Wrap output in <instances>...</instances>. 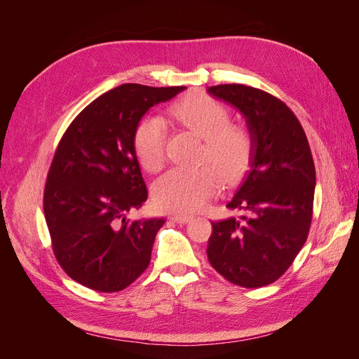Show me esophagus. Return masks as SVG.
<instances>
[{
    "label": "esophagus",
    "mask_w": 359,
    "mask_h": 359,
    "mask_svg": "<svg viewBox=\"0 0 359 359\" xmlns=\"http://www.w3.org/2000/svg\"><path fill=\"white\" fill-rule=\"evenodd\" d=\"M169 219L175 223H189L190 220H193V217L184 215V214H172V215H169Z\"/></svg>",
    "instance_id": "esophagus-1"
}]
</instances>
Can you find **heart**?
Instances as JSON below:
<instances>
[{
	"label": "heart",
	"mask_w": 359,
	"mask_h": 359,
	"mask_svg": "<svg viewBox=\"0 0 359 359\" xmlns=\"http://www.w3.org/2000/svg\"><path fill=\"white\" fill-rule=\"evenodd\" d=\"M172 116L203 139L199 168H173L154 184L160 208L196 212L208 203L224 182H233L247 170L253 156V137L243 126L231 124L227 107L210 95H193L172 107ZM168 126L157 115L145 116L135 132L137 158L147 170L157 172L166 161Z\"/></svg>",
	"instance_id": "heart-1"
}]
</instances>
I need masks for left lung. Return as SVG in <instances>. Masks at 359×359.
I'll return each mask as SVG.
<instances>
[{
  "mask_svg": "<svg viewBox=\"0 0 359 359\" xmlns=\"http://www.w3.org/2000/svg\"><path fill=\"white\" fill-rule=\"evenodd\" d=\"M208 91L244 114L253 156L226 205L241 215L212 223L206 255L231 283L262 287L286 273L307 241L316 184L311 149L298 118L278 97L243 83Z\"/></svg>",
  "mask_w": 359,
  "mask_h": 359,
  "instance_id": "8db88e82",
  "label": "left lung"
}]
</instances>
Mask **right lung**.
<instances>
[{"label":"right lung","instance_id":"add662e5","mask_svg":"<svg viewBox=\"0 0 359 359\" xmlns=\"http://www.w3.org/2000/svg\"><path fill=\"white\" fill-rule=\"evenodd\" d=\"M184 88L119 85L81 111L60 139L43 211L57 262L82 286L119 292L148 268L165 219H127L148 198L135 132L149 107Z\"/></svg>","mask_w":359,"mask_h":359}]
</instances>
